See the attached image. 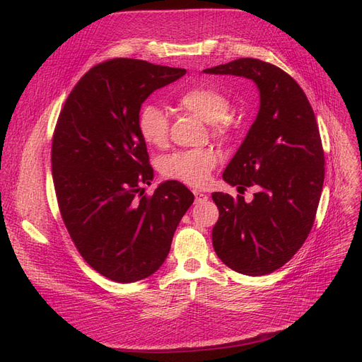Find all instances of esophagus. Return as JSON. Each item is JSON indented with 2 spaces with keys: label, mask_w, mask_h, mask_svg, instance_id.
Returning a JSON list of instances; mask_svg holds the SVG:
<instances>
[{
  "label": "esophagus",
  "mask_w": 362,
  "mask_h": 362,
  "mask_svg": "<svg viewBox=\"0 0 362 362\" xmlns=\"http://www.w3.org/2000/svg\"><path fill=\"white\" fill-rule=\"evenodd\" d=\"M193 194H194V201H196V202H206V201H208V194H205V193H202V192L194 190Z\"/></svg>",
  "instance_id": "34e87169"
}]
</instances>
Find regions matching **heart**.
<instances>
[{"mask_svg":"<svg viewBox=\"0 0 362 362\" xmlns=\"http://www.w3.org/2000/svg\"><path fill=\"white\" fill-rule=\"evenodd\" d=\"M185 112H190L210 122L216 137L226 136L233 127L231 116L226 112L231 107L229 98L214 86L196 84L185 89L177 100ZM139 133L148 145L163 148L169 136V119L160 107L145 104L137 115ZM217 163V157L210 149L181 151L168 156L161 163V172L166 178L201 187Z\"/></svg>","mask_w":362,"mask_h":362,"instance_id":"1","label":"heart"}]
</instances>
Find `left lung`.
Wrapping results in <instances>:
<instances>
[{"label": "left lung", "instance_id": "obj_1", "mask_svg": "<svg viewBox=\"0 0 362 362\" xmlns=\"http://www.w3.org/2000/svg\"><path fill=\"white\" fill-rule=\"evenodd\" d=\"M204 72L245 76L259 90L255 122L223 172L240 192L255 187L254 199L213 193V246L229 269L269 275L293 258L313 228L325 180L319 127L300 86L275 64L238 59Z\"/></svg>", "mask_w": 362, "mask_h": 362}]
</instances>
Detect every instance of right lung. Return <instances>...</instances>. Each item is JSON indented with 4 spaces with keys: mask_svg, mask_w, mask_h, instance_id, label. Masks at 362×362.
<instances>
[{
    "mask_svg": "<svg viewBox=\"0 0 362 362\" xmlns=\"http://www.w3.org/2000/svg\"><path fill=\"white\" fill-rule=\"evenodd\" d=\"M185 74L145 60L96 64L69 93L52 136L51 164L62 218L87 264L116 282L151 276L194 196L154 170L137 115L146 98Z\"/></svg>",
    "mask_w": 362,
    "mask_h": 362,
    "instance_id": "add662e5",
    "label": "right lung"
}]
</instances>
